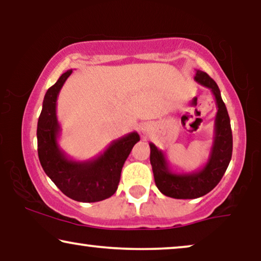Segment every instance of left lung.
<instances>
[{"label":"left lung","mask_w":261,"mask_h":261,"mask_svg":"<svg viewBox=\"0 0 261 261\" xmlns=\"http://www.w3.org/2000/svg\"><path fill=\"white\" fill-rule=\"evenodd\" d=\"M194 80L212 90L217 107L213 146L204 166L192 172H177L171 167L165 153L149 142V160L156 188L162 194L177 199L198 198L212 191L226 172L233 152L229 115L216 82L199 70H196Z\"/></svg>","instance_id":"1"}]
</instances>
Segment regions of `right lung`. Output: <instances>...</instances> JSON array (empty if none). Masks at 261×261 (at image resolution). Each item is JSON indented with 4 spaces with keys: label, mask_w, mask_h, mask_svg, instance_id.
Masks as SVG:
<instances>
[{
    "label": "right lung",
    "mask_w": 261,
    "mask_h": 261,
    "mask_svg": "<svg viewBox=\"0 0 261 261\" xmlns=\"http://www.w3.org/2000/svg\"><path fill=\"white\" fill-rule=\"evenodd\" d=\"M72 70L64 72L48 89L38 120V155L45 173L60 191L77 202H99L117 190L121 171L133 146L140 140L137 132L116 139L95 158L78 162L60 148V124L57 119V99Z\"/></svg>",
    "instance_id": "add662e5"
}]
</instances>
